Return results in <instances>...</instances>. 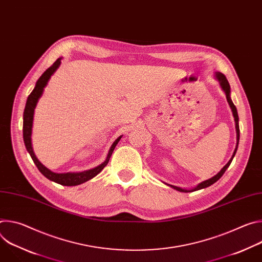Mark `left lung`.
<instances>
[{"label":"left lung","mask_w":262,"mask_h":262,"mask_svg":"<svg viewBox=\"0 0 262 262\" xmlns=\"http://www.w3.org/2000/svg\"><path fill=\"white\" fill-rule=\"evenodd\" d=\"M214 79L219 82V84H220V87H221V89L224 91V93H225V95H226V98H227V101H228V103H229V106H230V108H231V112H232V115H233V118H234V122H235V130H236V146H235V149H234V151H233V154H232V157H231V159L229 160V162L224 166L221 170H220V172L219 173H216L214 176H212L211 178H209V179H207V180H204V181H202V182H200V183H198L195 188H192V189H182V188H179V186H176V185H172V184H169V183H166V182H164L165 184H167V185H169V186H171L172 189H174V190H176V191H178V192H182V193H190V192H195V191H198V190H201V189H205V188H207V186H209V185H211V184H213L214 182H216L222 176H223V174L225 173V171L228 169V167L230 166V164H231V162H232V160H233V158H234V156H235V154H236V150H237V147H238V142H239V125H238V115H237V110H236V106L234 105V103L232 102V100H231V97H230V94H231V89H230V85H229V83H228V81H227V79H226V77L224 76L223 73H221V72H215L214 73Z\"/></svg>","instance_id":"8db88e82"}]
</instances>
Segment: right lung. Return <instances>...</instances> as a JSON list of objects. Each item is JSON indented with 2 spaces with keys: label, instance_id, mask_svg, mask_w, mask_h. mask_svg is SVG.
<instances>
[{
  "label": "right lung",
  "instance_id": "1",
  "mask_svg": "<svg viewBox=\"0 0 262 262\" xmlns=\"http://www.w3.org/2000/svg\"><path fill=\"white\" fill-rule=\"evenodd\" d=\"M61 58H58L56 60V62L50 67L48 68L43 73L42 76L38 79V81L36 82V85L33 89V91L31 92V94L28 96L27 102H26V106H25V111H24V124H23V136H24V142H25V146L27 148V151L30 154L34 164L36 165V167L38 168V170L41 172L42 175H45L48 179L57 182L59 184L62 185H66V186H73V185H79L82 184L90 179H92L93 177H95L97 174H99L102 169L107 165L110 158L113 154L114 149L116 147V145L118 144V142L120 141V139L122 138V135L120 137H118L113 144L111 145L108 152L106 155L105 160L103 161V163H101L100 165H98L95 168L86 170V171H82V172H67V173H56L51 171L50 169H48L45 165H42L39 160L36 158L34 151H33V147H32V127H33V119H34V113H35V108L37 103H38L39 98L42 96L45 88L48 86V83L50 81V79L52 78L53 74L56 72V70L60 67L61 65Z\"/></svg>",
  "mask_w": 262,
  "mask_h": 262
}]
</instances>
